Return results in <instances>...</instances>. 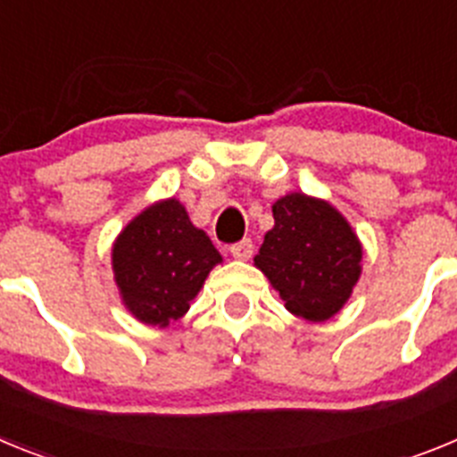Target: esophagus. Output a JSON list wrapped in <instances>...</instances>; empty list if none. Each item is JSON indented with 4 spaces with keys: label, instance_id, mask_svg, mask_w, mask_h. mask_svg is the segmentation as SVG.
I'll return each mask as SVG.
<instances>
[{
    "label": "esophagus",
    "instance_id": "1",
    "mask_svg": "<svg viewBox=\"0 0 457 457\" xmlns=\"http://www.w3.org/2000/svg\"><path fill=\"white\" fill-rule=\"evenodd\" d=\"M231 253L236 258H240V261H247V258H252V253H253V242L249 240V237L236 242V245H231Z\"/></svg>",
    "mask_w": 457,
    "mask_h": 457
}]
</instances>
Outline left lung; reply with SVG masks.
<instances>
[{"label": "left lung", "mask_w": 457, "mask_h": 457, "mask_svg": "<svg viewBox=\"0 0 457 457\" xmlns=\"http://www.w3.org/2000/svg\"><path fill=\"white\" fill-rule=\"evenodd\" d=\"M253 265L270 278L286 309L311 322L337 316L361 274V242L348 220L327 201L302 192L272 205Z\"/></svg>", "instance_id": "8db88e82"}]
</instances>
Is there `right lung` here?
Wrapping results in <instances>:
<instances>
[{"label":"right lung","mask_w":457,"mask_h":457,"mask_svg":"<svg viewBox=\"0 0 457 457\" xmlns=\"http://www.w3.org/2000/svg\"><path fill=\"white\" fill-rule=\"evenodd\" d=\"M217 263L220 252L189 221L179 199L141 210L112 247V270L125 309L153 327L183 318Z\"/></svg>","instance_id":"add662e5"}]
</instances>
